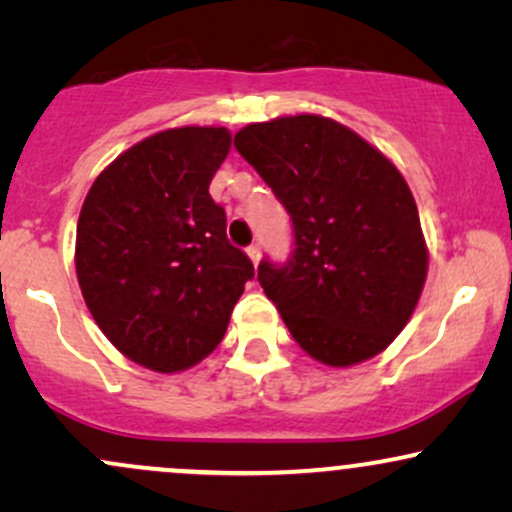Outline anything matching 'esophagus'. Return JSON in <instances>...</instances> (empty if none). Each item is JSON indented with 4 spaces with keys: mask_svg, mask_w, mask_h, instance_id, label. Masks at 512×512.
<instances>
[{
    "mask_svg": "<svg viewBox=\"0 0 512 512\" xmlns=\"http://www.w3.org/2000/svg\"><path fill=\"white\" fill-rule=\"evenodd\" d=\"M260 255H262V252H260V245L252 243L250 248H248V257L252 260V264H255V267H257V264H260Z\"/></svg>",
    "mask_w": 512,
    "mask_h": 512,
    "instance_id": "esophagus-1",
    "label": "esophagus"
}]
</instances>
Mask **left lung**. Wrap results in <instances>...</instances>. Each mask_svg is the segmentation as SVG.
I'll return each instance as SVG.
<instances>
[{"mask_svg": "<svg viewBox=\"0 0 512 512\" xmlns=\"http://www.w3.org/2000/svg\"><path fill=\"white\" fill-rule=\"evenodd\" d=\"M233 144L291 214L289 264L257 267L291 337L332 368L378 356L409 322L428 274L407 180L383 151L322 115L252 122Z\"/></svg>", "mask_w": 512, "mask_h": 512, "instance_id": "8db88e82", "label": "left lung"}]
</instances>
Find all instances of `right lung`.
I'll use <instances>...</instances> for the list:
<instances>
[{"label": "right lung", "mask_w": 512, "mask_h": 512, "mask_svg": "<svg viewBox=\"0 0 512 512\" xmlns=\"http://www.w3.org/2000/svg\"><path fill=\"white\" fill-rule=\"evenodd\" d=\"M226 127H173L129 146L93 180L76 223V279L120 354L156 373L219 346L255 267L209 195Z\"/></svg>", "instance_id": "1"}]
</instances>
